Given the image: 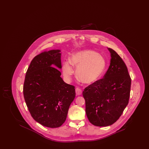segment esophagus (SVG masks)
Masks as SVG:
<instances>
[{
  "label": "esophagus",
  "mask_w": 149,
  "mask_h": 149,
  "mask_svg": "<svg viewBox=\"0 0 149 149\" xmlns=\"http://www.w3.org/2000/svg\"><path fill=\"white\" fill-rule=\"evenodd\" d=\"M75 92H76V94L78 95H81V94H82V91H81V90L80 89V88H76V89H75Z\"/></svg>",
  "instance_id": "1"
}]
</instances>
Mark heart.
I'll return each instance as SVG.
<instances>
[{"label": "heart", "instance_id": "obj_1", "mask_svg": "<svg viewBox=\"0 0 149 149\" xmlns=\"http://www.w3.org/2000/svg\"><path fill=\"white\" fill-rule=\"evenodd\" d=\"M72 65L77 68L76 75L78 79L85 84L97 82L104 75L107 63L104 57L92 50H83L73 53L70 61L63 64V74L64 78L69 80L74 74Z\"/></svg>", "mask_w": 149, "mask_h": 149}]
</instances>
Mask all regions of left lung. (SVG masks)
<instances>
[{"mask_svg":"<svg viewBox=\"0 0 149 149\" xmlns=\"http://www.w3.org/2000/svg\"><path fill=\"white\" fill-rule=\"evenodd\" d=\"M110 65L103 78L86 87L83 95L89 122L99 127L108 126L119 119L127 106L131 79L126 65L113 50Z\"/></svg>","mask_w":149,"mask_h":149,"instance_id":"8db88e82","label":"left lung"}]
</instances>
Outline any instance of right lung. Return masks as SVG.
<instances>
[{"label":"right lung","mask_w":149,"mask_h":149,"mask_svg":"<svg viewBox=\"0 0 149 149\" xmlns=\"http://www.w3.org/2000/svg\"><path fill=\"white\" fill-rule=\"evenodd\" d=\"M60 50L45 51L36 56L26 72L23 95L31 116L42 126L60 127L66 120L75 97V86L61 78Z\"/></svg>","instance_id":"obj_1"}]
</instances>
